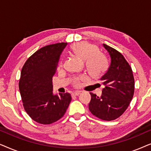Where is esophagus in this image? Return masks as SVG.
<instances>
[{"label": "esophagus", "instance_id": "1", "mask_svg": "<svg viewBox=\"0 0 151 151\" xmlns=\"http://www.w3.org/2000/svg\"><path fill=\"white\" fill-rule=\"evenodd\" d=\"M80 91H75L73 93H72V96H79V95L80 94Z\"/></svg>", "mask_w": 151, "mask_h": 151}]
</instances>
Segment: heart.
Instances as JSON below:
<instances>
[{
	"label": "heart",
	"mask_w": 151,
	"mask_h": 151,
	"mask_svg": "<svg viewBox=\"0 0 151 151\" xmlns=\"http://www.w3.org/2000/svg\"><path fill=\"white\" fill-rule=\"evenodd\" d=\"M71 51L76 56L85 62L86 69L92 77L98 78L106 71L108 63L104 54L98 52L96 45L88 42H80L71 47ZM62 65V62L60 65ZM81 78H75L74 83L78 84Z\"/></svg>",
	"instance_id": "obj_1"
}]
</instances>
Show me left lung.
Returning <instances> with one entry per match:
<instances>
[{
    "mask_svg": "<svg viewBox=\"0 0 151 151\" xmlns=\"http://www.w3.org/2000/svg\"><path fill=\"white\" fill-rule=\"evenodd\" d=\"M111 57V65L106 73L100 78L105 87L102 96L90 93L88 104L91 113L106 121L118 118L130 104L134 94L135 80L131 66L116 49L103 44Z\"/></svg>",
    "mask_w": 151,
    "mask_h": 151,
    "instance_id": "obj_1",
    "label": "left lung"
}]
</instances>
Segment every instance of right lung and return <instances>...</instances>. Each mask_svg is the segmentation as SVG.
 Masks as SVG:
<instances>
[{
    "label": "right lung",
    "instance_id": "1",
    "mask_svg": "<svg viewBox=\"0 0 151 151\" xmlns=\"http://www.w3.org/2000/svg\"><path fill=\"white\" fill-rule=\"evenodd\" d=\"M67 42L43 47L31 55L20 73L19 90L24 109L33 120L50 124L63 117L71 101L69 93L53 94L52 78Z\"/></svg>",
    "mask_w": 151,
    "mask_h": 151
}]
</instances>
